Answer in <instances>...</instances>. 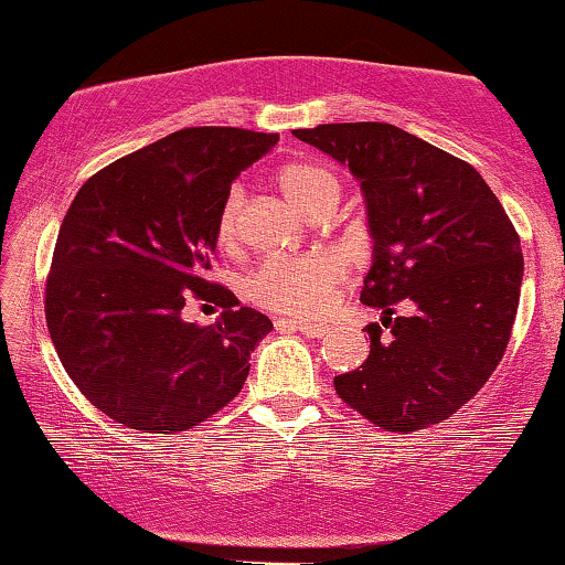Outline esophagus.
Returning <instances> with one entry per match:
<instances>
[{"mask_svg":"<svg viewBox=\"0 0 565 565\" xmlns=\"http://www.w3.org/2000/svg\"><path fill=\"white\" fill-rule=\"evenodd\" d=\"M277 330H296L306 338H322L327 327L317 322H301V319H277Z\"/></svg>","mask_w":565,"mask_h":565,"instance_id":"obj_1","label":"esophagus"}]
</instances>
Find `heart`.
<instances>
[{
    "label": "heart",
    "mask_w": 565,
    "mask_h": 565,
    "mask_svg": "<svg viewBox=\"0 0 565 565\" xmlns=\"http://www.w3.org/2000/svg\"><path fill=\"white\" fill-rule=\"evenodd\" d=\"M275 183L280 193L298 212L311 214L324 199L338 196V183L322 167L306 162H288L277 170ZM241 191L230 193L220 214V238L230 243L238 230ZM345 262L332 250H315V254L285 256L269 259L259 269L250 271L246 280V294L264 309L282 311V315H317L330 303L332 290L343 280Z\"/></svg>",
    "instance_id": "1"
}]
</instances>
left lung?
Here are the masks:
<instances>
[{"mask_svg":"<svg viewBox=\"0 0 565 565\" xmlns=\"http://www.w3.org/2000/svg\"><path fill=\"white\" fill-rule=\"evenodd\" d=\"M294 136L359 180L374 243L361 303L388 327L369 324V356L338 374V395L390 431L448 419L495 372L516 322L524 256L505 209L475 167L395 125ZM401 300L408 318L392 317Z\"/></svg>","mask_w":565,"mask_h":565,"instance_id":"1","label":"left lung"}]
</instances>
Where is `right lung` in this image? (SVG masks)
Returning a JSON list of instances; mask_svg holds the SVG:
<instances>
[{
  "instance_id": "right-lung-1",
  "label": "right lung",
  "mask_w": 565,
  "mask_h": 565,
  "mask_svg": "<svg viewBox=\"0 0 565 565\" xmlns=\"http://www.w3.org/2000/svg\"><path fill=\"white\" fill-rule=\"evenodd\" d=\"M277 134L185 128L88 178L60 225L46 324L70 380L122 427L175 435L241 393L271 330L206 280L230 185ZM223 306L199 328L184 303Z\"/></svg>"
}]
</instances>
